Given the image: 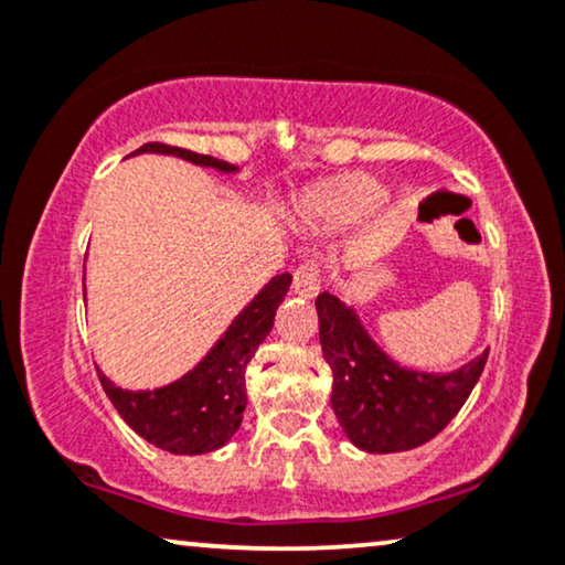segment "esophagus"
Segmentation results:
<instances>
[{
    "mask_svg": "<svg viewBox=\"0 0 565 565\" xmlns=\"http://www.w3.org/2000/svg\"><path fill=\"white\" fill-rule=\"evenodd\" d=\"M292 290L300 298H317L321 290V275L313 265H300L292 275Z\"/></svg>",
    "mask_w": 565,
    "mask_h": 565,
    "instance_id": "1",
    "label": "esophagus"
}]
</instances>
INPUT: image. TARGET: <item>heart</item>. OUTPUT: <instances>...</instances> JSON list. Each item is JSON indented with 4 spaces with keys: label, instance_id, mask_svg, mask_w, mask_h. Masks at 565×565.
Listing matches in <instances>:
<instances>
[{
    "label": "heart",
    "instance_id": "heart-1",
    "mask_svg": "<svg viewBox=\"0 0 565 565\" xmlns=\"http://www.w3.org/2000/svg\"><path fill=\"white\" fill-rule=\"evenodd\" d=\"M386 200V186L369 173H345L327 181L298 202V215L309 225H348L369 217Z\"/></svg>",
    "mask_w": 565,
    "mask_h": 565
}]
</instances>
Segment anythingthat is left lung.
I'll list each match as a JSON object with an SVG mask.
<instances>
[{
	"label": "left lung",
	"mask_w": 565,
	"mask_h": 565,
	"mask_svg": "<svg viewBox=\"0 0 565 565\" xmlns=\"http://www.w3.org/2000/svg\"><path fill=\"white\" fill-rule=\"evenodd\" d=\"M317 311L321 353L334 379L332 409L363 451L392 454L428 444L449 426L486 369L488 350L451 373L402 369L332 292H321Z\"/></svg>",
	"instance_id": "1"
}]
</instances>
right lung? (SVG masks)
Returning <instances> with one entry per match:
<instances>
[{
    "instance_id": "obj_1",
    "label": "right lung",
    "mask_w": 565,
    "mask_h": 565,
    "mask_svg": "<svg viewBox=\"0 0 565 565\" xmlns=\"http://www.w3.org/2000/svg\"><path fill=\"white\" fill-rule=\"evenodd\" d=\"M139 152L184 158L189 163L215 168L220 173L238 171L225 160L163 142L142 145L131 156H139ZM290 280L288 273L273 277L233 319L215 348L173 384L148 392H129L108 381L104 371L95 369L100 386L127 420V426L145 441L171 454H207L228 441L238 430L246 409V365L273 329L275 311L282 303Z\"/></svg>"
}]
</instances>
